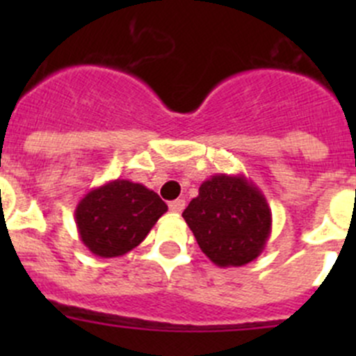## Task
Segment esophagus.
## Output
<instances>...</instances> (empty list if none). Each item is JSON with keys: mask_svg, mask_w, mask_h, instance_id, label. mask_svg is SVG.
<instances>
[{"mask_svg": "<svg viewBox=\"0 0 356 356\" xmlns=\"http://www.w3.org/2000/svg\"><path fill=\"white\" fill-rule=\"evenodd\" d=\"M186 207V201L184 200H174L168 203V208H170L172 213H181Z\"/></svg>", "mask_w": 356, "mask_h": 356, "instance_id": "obj_1", "label": "esophagus"}]
</instances>
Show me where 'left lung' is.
Returning <instances> with one entry per match:
<instances>
[{"mask_svg":"<svg viewBox=\"0 0 356 356\" xmlns=\"http://www.w3.org/2000/svg\"><path fill=\"white\" fill-rule=\"evenodd\" d=\"M204 254L218 267H243L260 257L272 231L264 193L245 175L215 174L182 211Z\"/></svg>","mask_w":356,"mask_h":356,"instance_id":"1","label":"left lung"}]
</instances>
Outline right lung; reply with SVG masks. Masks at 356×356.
Returning <instances> with one entry per match:
<instances>
[{
    "label": "right lung",
    "mask_w": 356,
    "mask_h": 356,
    "mask_svg": "<svg viewBox=\"0 0 356 356\" xmlns=\"http://www.w3.org/2000/svg\"><path fill=\"white\" fill-rule=\"evenodd\" d=\"M167 204L155 191L127 179L91 189L75 207L82 245L92 254L115 258L141 245Z\"/></svg>",
    "instance_id": "1"
}]
</instances>
